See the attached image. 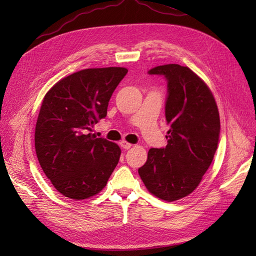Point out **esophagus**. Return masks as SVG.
<instances>
[{
  "mask_svg": "<svg viewBox=\"0 0 256 256\" xmlns=\"http://www.w3.org/2000/svg\"><path fill=\"white\" fill-rule=\"evenodd\" d=\"M120 145H121V148L124 150H128L133 146L131 143H128L126 140H121V142H120Z\"/></svg>",
  "mask_w": 256,
  "mask_h": 256,
  "instance_id": "1",
  "label": "esophagus"
}]
</instances>
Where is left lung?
<instances>
[{"mask_svg":"<svg viewBox=\"0 0 256 256\" xmlns=\"http://www.w3.org/2000/svg\"><path fill=\"white\" fill-rule=\"evenodd\" d=\"M148 74L167 80L170 130L166 148H150L138 174L150 194L170 202L192 194L211 165L219 142V111L208 86L188 67L162 64Z\"/></svg>","mask_w":256,"mask_h":256,"instance_id":"8db88e82","label":"left lung"}]
</instances>
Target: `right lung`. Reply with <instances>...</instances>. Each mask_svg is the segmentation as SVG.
Here are the masks:
<instances>
[{
    "mask_svg": "<svg viewBox=\"0 0 256 256\" xmlns=\"http://www.w3.org/2000/svg\"><path fill=\"white\" fill-rule=\"evenodd\" d=\"M126 68L80 70L59 80L42 100L35 128L38 162L59 192L74 200L100 192L121 148L88 133L106 116L108 101Z\"/></svg>",
    "mask_w": 256,
    "mask_h": 256,
    "instance_id": "obj_1",
    "label": "right lung"
}]
</instances>
